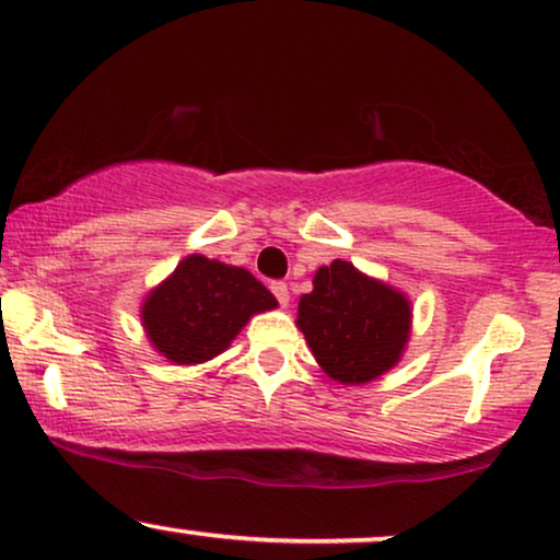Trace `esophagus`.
I'll return each mask as SVG.
<instances>
[{
	"mask_svg": "<svg viewBox=\"0 0 560 560\" xmlns=\"http://www.w3.org/2000/svg\"><path fill=\"white\" fill-rule=\"evenodd\" d=\"M271 292H273V298L279 300V305H281V307H287V305H289V287L284 284V281H273V284H271Z\"/></svg>",
	"mask_w": 560,
	"mask_h": 560,
	"instance_id": "34e87169",
	"label": "esophagus"
}]
</instances>
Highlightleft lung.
<instances>
[{
  "label": "left lung",
  "instance_id": "8db88e82",
  "mask_svg": "<svg viewBox=\"0 0 560 560\" xmlns=\"http://www.w3.org/2000/svg\"><path fill=\"white\" fill-rule=\"evenodd\" d=\"M409 326V300L347 260L318 268L313 292L302 294L298 310V328L323 373L345 386L375 381L394 368Z\"/></svg>",
  "mask_w": 560,
  "mask_h": 560
}]
</instances>
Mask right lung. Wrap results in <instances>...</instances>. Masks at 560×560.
<instances>
[{
  "mask_svg": "<svg viewBox=\"0 0 560 560\" xmlns=\"http://www.w3.org/2000/svg\"><path fill=\"white\" fill-rule=\"evenodd\" d=\"M279 302L250 271L187 255L140 310L153 349L177 365H198L232 345L255 313Z\"/></svg>",
  "mask_w": 560,
  "mask_h": 560,
  "instance_id": "obj_1",
  "label": "right lung"
}]
</instances>
